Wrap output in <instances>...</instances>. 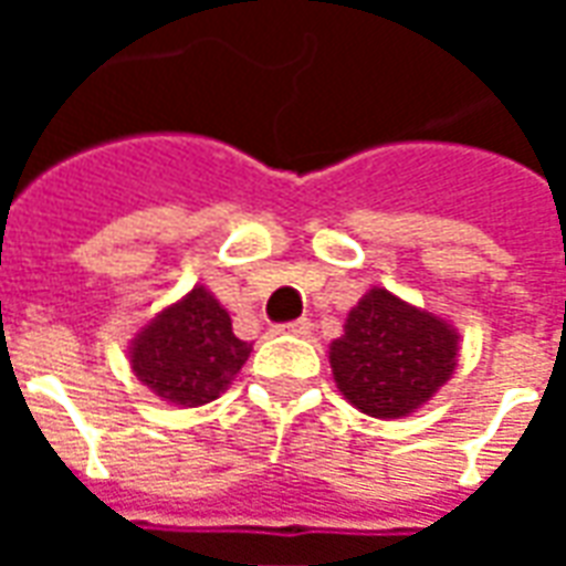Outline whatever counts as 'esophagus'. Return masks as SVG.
<instances>
[{"label":"esophagus","mask_w":566,"mask_h":566,"mask_svg":"<svg viewBox=\"0 0 566 566\" xmlns=\"http://www.w3.org/2000/svg\"><path fill=\"white\" fill-rule=\"evenodd\" d=\"M282 333H294V336H308L312 333V321L308 318H296V321H287L279 327Z\"/></svg>","instance_id":"1"}]
</instances>
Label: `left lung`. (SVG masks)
Returning <instances> with one entry per match:
<instances>
[{
  "instance_id": "8db88e82",
  "label": "left lung",
  "mask_w": 566,
  "mask_h": 566,
  "mask_svg": "<svg viewBox=\"0 0 566 566\" xmlns=\"http://www.w3.org/2000/svg\"><path fill=\"white\" fill-rule=\"evenodd\" d=\"M458 336L446 321L373 287L331 345L339 391L373 418H400L427 403L449 379Z\"/></svg>"
}]
</instances>
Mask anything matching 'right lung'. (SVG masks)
<instances>
[{
  "label": "right lung",
  "mask_w": 566,
  "mask_h": 566,
  "mask_svg": "<svg viewBox=\"0 0 566 566\" xmlns=\"http://www.w3.org/2000/svg\"><path fill=\"white\" fill-rule=\"evenodd\" d=\"M248 355L251 343L235 336L227 308L206 287H193L139 333L129 364L163 400L202 406L230 385Z\"/></svg>",
  "instance_id": "obj_1"
}]
</instances>
